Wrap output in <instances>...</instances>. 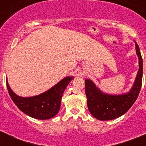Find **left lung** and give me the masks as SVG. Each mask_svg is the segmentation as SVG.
Masks as SVG:
<instances>
[{
    "label": "left lung",
    "instance_id": "1",
    "mask_svg": "<svg viewBox=\"0 0 146 146\" xmlns=\"http://www.w3.org/2000/svg\"><path fill=\"white\" fill-rule=\"evenodd\" d=\"M136 48L139 60V69L133 87L128 94L121 96L105 95L96 88L91 80H85L88 108L98 120H110L119 117L128 111L137 99L142 86L143 67L142 55L136 43Z\"/></svg>",
    "mask_w": 146,
    "mask_h": 146
}]
</instances>
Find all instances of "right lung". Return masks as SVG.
<instances>
[{"label":"right lung","instance_id":"right-lung-1","mask_svg":"<svg viewBox=\"0 0 146 146\" xmlns=\"http://www.w3.org/2000/svg\"><path fill=\"white\" fill-rule=\"evenodd\" d=\"M73 77L64 78L56 86L39 96L23 98L17 96L10 89L7 81V88L11 99L21 111L32 117L47 120L54 117L60 110L62 96Z\"/></svg>","mask_w":146,"mask_h":146}]
</instances>
